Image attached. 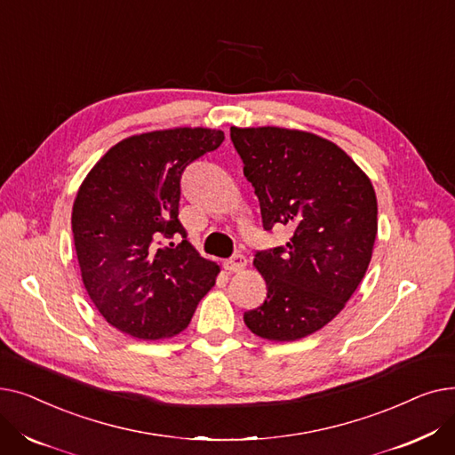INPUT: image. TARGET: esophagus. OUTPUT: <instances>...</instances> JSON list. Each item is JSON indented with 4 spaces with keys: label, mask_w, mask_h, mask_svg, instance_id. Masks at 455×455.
<instances>
[{
    "label": "esophagus",
    "mask_w": 455,
    "mask_h": 455,
    "mask_svg": "<svg viewBox=\"0 0 455 455\" xmlns=\"http://www.w3.org/2000/svg\"><path fill=\"white\" fill-rule=\"evenodd\" d=\"M247 266V258L243 254H234L230 259L225 261V269L230 273H240Z\"/></svg>",
    "instance_id": "obj_1"
}]
</instances>
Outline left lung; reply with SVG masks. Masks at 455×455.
<instances>
[{
  "label": "left lung",
  "instance_id": "1",
  "mask_svg": "<svg viewBox=\"0 0 455 455\" xmlns=\"http://www.w3.org/2000/svg\"><path fill=\"white\" fill-rule=\"evenodd\" d=\"M264 228L290 225L285 247L259 251L267 299L243 314L269 341H297L336 317L363 280L378 232L371 179L336 143L283 127H230Z\"/></svg>",
  "mask_w": 455,
  "mask_h": 455
}]
</instances>
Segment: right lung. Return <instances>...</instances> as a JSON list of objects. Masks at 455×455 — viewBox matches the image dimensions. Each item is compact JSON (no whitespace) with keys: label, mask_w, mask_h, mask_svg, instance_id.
I'll use <instances>...</instances> for the list:
<instances>
[{"label":"right lung","mask_w":455,"mask_h":455,"mask_svg":"<svg viewBox=\"0 0 455 455\" xmlns=\"http://www.w3.org/2000/svg\"><path fill=\"white\" fill-rule=\"evenodd\" d=\"M225 132L175 127L134 134L110 148L83 180L71 210L83 283L108 324L143 341L189 324L220 275L186 240L180 177ZM175 235L180 244L160 246Z\"/></svg>","instance_id":"right-lung-1"}]
</instances>
